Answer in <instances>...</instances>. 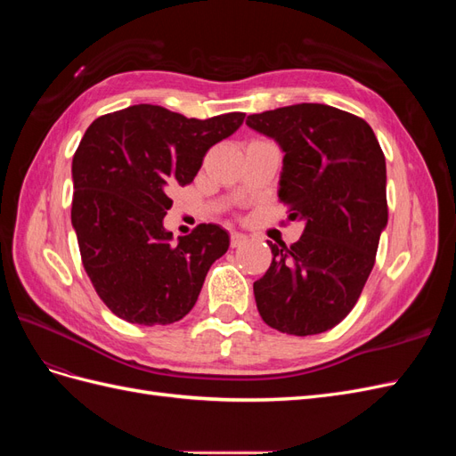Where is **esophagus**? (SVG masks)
I'll return each instance as SVG.
<instances>
[{
	"label": "esophagus",
	"mask_w": 456,
	"mask_h": 456,
	"mask_svg": "<svg viewBox=\"0 0 456 456\" xmlns=\"http://www.w3.org/2000/svg\"><path fill=\"white\" fill-rule=\"evenodd\" d=\"M247 243V236H243V233L240 232H232L230 233V245L232 247H241Z\"/></svg>",
	"instance_id": "1"
}]
</instances>
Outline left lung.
<instances>
[{
  "label": "left lung",
  "mask_w": 456,
  "mask_h": 456,
  "mask_svg": "<svg viewBox=\"0 0 456 456\" xmlns=\"http://www.w3.org/2000/svg\"><path fill=\"white\" fill-rule=\"evenodd\" d=\"M280 142V200L305 232L287 247L268 243L272 265L253 283L272 329L308 337L333 329L360 298L388 223L386 161L369 123L344 110L302 102L247 116Z\"/></svg>",
  "instance_id": "left-lung-1"
}]
</instances>
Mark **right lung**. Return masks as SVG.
Returning <instances> with one entry per match:
<instances>
[{"instance_id": "add662e5", "label": "right lung", "mask_w": 456, "mask_h": 456, "mask_svg": "<svg viewBox=\"0 0 456 456\" xmlns=\"http://www.w3.org/2000/svg\"><path fill=\"white\" fill-rule=\"evenodd\" d=\"M243 118L196 119L134 104L96 118L86 131L72 161V224L96 295L121 320L169 325L194 308L230 238L216 224H198L173 243L163 228L169 188L194 181L209 148Z\"/></svg>"}]
</instances>
